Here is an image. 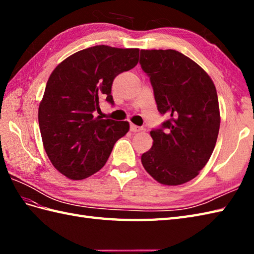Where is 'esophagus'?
Returning a JSON list of instances; mask_svg holds the SVG:
<instances>
[{
  "instance_id": "esophagus-1",
  "label": "esophagus",
  "mask_w": 254,
  "mask_h": 254,
  "mask_svg": "<svg viewBox=\"0 0 254 254\" xmlns=\"http://www.w3.org/2000/svg\"><path fill=\"white\" fill-rule=\"evenodd\" d=\"M130 130L132 131V132H139V131H142L143 128L141 127H137V126H135V124H131L130 126Z\"/></svg>"
}]
</instances>
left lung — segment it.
I'll return each instance as SVG.
<instances>
[{
	"label": "left lung",
	"instance_id": "left-lung-1",
	"mask_svg": "<svg viewBox=\"0 0 254 254\" xmlns=\"http://www.w3.org/2000/svg\"><path fill=\"white\" fill-rule=\"evenodd\" d=\"M160 115L168 120L150 131L153 146L142 164L156 181L179 186L195 178L216 145L220 115L208 74L176 50H141Z\"/></svg>",
	"mask_w": 254,
	"mask_h": 254
}]
</instances>
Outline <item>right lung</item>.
<instances>
[{
  "mask_svg": "<svg viewBox=\"0 0 254 254\" xmlns=\"http://www.w3.org/2000/svg\"><path fill=\"white\" fill-rule=\"evenodd\" d=\"M138 53L95 46L66 58L51 73L38 121L48 157L68 179L82 180L100 170L113 145L128 132V122L94 113L101 99L115 105L113 79L136 65Z\"/></svg>",
  "mask_w": 254,
  "mask_h": 254,
  "instance_id": "obj_1",
  "label": "right lung"
}]
</instances>
